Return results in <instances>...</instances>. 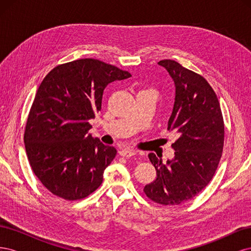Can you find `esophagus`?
Masks as SVG:
<instances>
[{"mask_svg": "<svg viewBox=\"0 0 251 251\" xmlns=\"http://www.w3.org/2000/svg\"><path fill=\"white\" fill-rule=\"evenodd\" d=\"M137 154V151L135 150H130V149H123L119 151V155L123 156V157H131Z\"/></svg>", "mask_w": 251, "mask_h": 251, "instance_id": "obj_1", "label": "esophagus"}]
</instances>
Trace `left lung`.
<instances>
[{
    "mask_svg": "<svg viewBox=\"0 0 251 251\" xmlns=\"http://www.w3.org/2000/svg\"><path fill=\"white\" fill-rule=\"evenodd\" d=\"M158 65L176 88L168 130L178 139L172 144L175 157L165 164L149 154L157 177L143 192L156 203L179 205L198 195L215 175L223 151L224 121L215 91L203 76L172 59Z\"/></svg>",
    "mask_w": 251,
    "mask_h": 251,
    "instance_id": "1",
    "label": "left lung"
}]
</instances>
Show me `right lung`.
<instances>
[{
  "instance_id": "right-lung-1",
  "label": "right lung",
  "mask_w": 251,
  "mask_h": 251,
  "mask_svg": "<svg viewBox=\"0 0 251 251\" xmlns=\"http://www.w3.org/2000/svg\"><path fill=\"white\" fill-rule=\"evenodd\" d=\"M128 77L130 73L115 66L81 58L55 67L43 79L24 142L33 173L53 195L80 200L102 183L117 151L88 133L89 120L100 111L105 87Z\"/></svg>"
}]
</instances>
